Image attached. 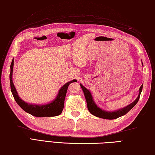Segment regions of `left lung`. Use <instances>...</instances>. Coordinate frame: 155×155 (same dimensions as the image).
<instances>
[{
	"label": "left lung",
	"instance_id": "1",
	"mask_svg": "<svg viewBox=\"0 0 155 155\" xmlns=\"http://www.w3.org/2000/svg\"><path fill=\"white\" fill-rule=\"evenodd\" d=\"M81 87L84 92V97L87 101L88 109L89 110L90 113L92 114H93L97 117L104 118V119H109V120L115 119V118H117L121 116H123V115L126 114L130 110L132 109V108L135 106L136 104L138 103V101H139L140 93L143 90V85H142V86L140 87L139 96H138L137 99L134 101L133 103L130 104L128 106L123 108V109H120L117 111L112 112L111 113V112L103 110L102 109H101L100 108H98L97 105L95 104L90 91L88 89H87L85 87H84L82 84H81Z\"/></svg>",
	"mask_w": 155,
	"mask_h": 155
}]
</instances>
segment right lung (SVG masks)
I'll list each match as a JSON object with an SVG mask.
<instances>
[{
    "label": "right lung",
    "mask_w": 155,
    "mask_h": 155,
    "mask_svg": "<svg viewBox=\"0 0 155 155\" xmlns=\"http://www.w3.org/2000/svg\"><path fill=\"white\" fill-rule=\"evenodd\" d=\"M13 65H14V60L12 61L11 64V73H10V82H11V89L14 97L16 103L21 107L23 110L27 113L31 114L32 116L38 117H55L61 114L64 108V103L66 97V94L68 90V85L74 82H77V80H72L68 83H67L58 92L57 98L51 103L46 105H37V104H30L25 101H23L21 98L18 97L17 92L13 84L12 80Z\"/></svg>",
    "instance_id": "right-lung-1"
}]
</instances>
